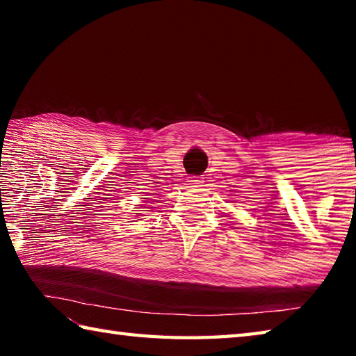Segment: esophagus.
I'll use <instances>...</instances> for the list:
<instances>
[{"mask_svg":"<svg viewBox=\"0 0 356 356\" xmlns=\"http://www.w3.org/2000/svg\"><path fill=\"white\" fill-rule=\"evenodd\" d=\"M188 182H190L191 186H202L204 180H202V177H200V176H193V177H190Z\"/></svg>","mask_w":356,"mask_h":356,"instance_id":"1","label":"esophagus"}]
</instances>
